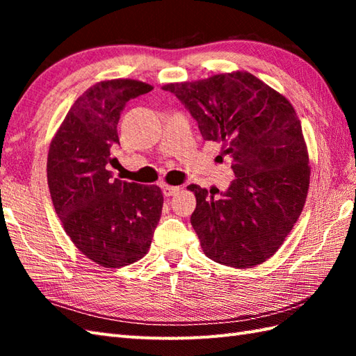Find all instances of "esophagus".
<instances>
[{"label":"esophagus","mask_w":356,"mask_h":356,"mask_svg":"<svg viewBox=\"0 0 356 356\" xmlns=\"http://www.w3.org/2000/svg\"><path fill=\"white\" fill-rule=\"evenodd\" d=\"M162 193L165 197H171V195H176L179 193V186H170V185H163L162 186Z\"/></svg>","instance_id":"esophagus-1"}]
</instances>
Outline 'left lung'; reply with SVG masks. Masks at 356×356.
Instances as JSON below:
<instances>
[{"label": "left lung", "instance_id": "8db88e82", "mask_svg": "<svg viewBox=\"0 0 356 356\" xmlns=\"http://www.w3.org/2000/svg\"><path fill=\"white\" fill-rule=\"evenodd\" d=\"M197 120L202 138L223 142L236 179L226 191L195 194L191 225L207 257L252 268L283 245L303 211L309 156L291 102L248 72L163 86ZM219 197L216 198L215 194Z\"/></svg>", "mask_w": 356, "mask_h": 356}]
</instances>
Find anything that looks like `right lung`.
I'll return each instance as SVG.
<instances>
[{"label":"right lung","mask_w":356,"mask_h":356,"mask_svg":"<svg viewBox=\"0 0 356 356\" xmlns=\"http://www.w3.org/2000/svg\"><path fill=\"white\" fill-rule=\"evenodd\" d=\"M151 90L133 79L97 82L74 101L50 143L53 207L74 246L104 268L140 260L162 214L161 188L113 179L107 170L118 161L120 113Z\"/></svg>","instance_id":"1"}]
</instances>
